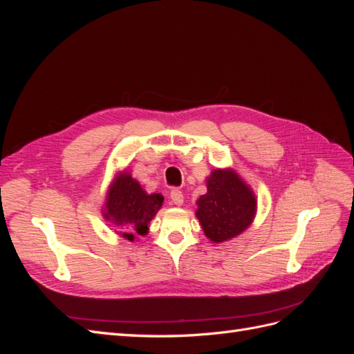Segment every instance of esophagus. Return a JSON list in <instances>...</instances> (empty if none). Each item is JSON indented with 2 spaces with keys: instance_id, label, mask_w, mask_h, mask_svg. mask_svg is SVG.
I'll return each instance as SVG.
<instances>
[{
  "instance_id": "obj_1",
  "label": "esophagus",
  "mask_w": 354,
  "mask_h": 354,
  "mask_svg": "<svg viewBox=\"0 0 354 354\" xmlns=\"http://www.w3.org/2000/svg\"><path fill=\"white\" fill-rule=\"evenodd\" d=\"M171 201H173V203L174 205H177V207H181L183 205V202H185V196H183V194H181L180 190H173L171 192Z\"/></svg>"
}]
</instances>
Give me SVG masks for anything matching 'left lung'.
<instances>
[{
  "label": "left lung",
  "instance_id": "1",
  "mask_svg": "<svg viewBox=\"0 0 354 354\" xmlns=\"http://www.w3.org/2000/svg\"><path fill=\"white\" fill-rule=\"evenodd\" d=\"M196 218L205 236L226 242L248 229L257 214V196L233 168H216L207 177V194L196 201Z\"/></svg>",
  "mask_w": 354,
  "mask_h": 354
}]
</instances>
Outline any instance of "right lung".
<instances>
[{"instance_id": "right-lung-1", "label": "right lung", "mask_w": 354, "mask_h": 354, "mask_svg": "<svg viewBox=\"0 0 354 354\" xmlns=\"http://www.w3.org/2000/svg\"><path fill=\"white\" fill-rule=\"evenodd\" d=\"M164 196L147 194L127 168L118 171L106 192L102 216L115 227L116 234L133 242L145 236L149 223L162 207Z\"/></svg>"}]
</instances>
